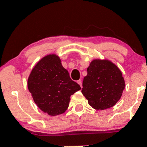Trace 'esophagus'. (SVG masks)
<instances>
[{
	"instance_id": "34e87169",
	"label": "esophagus",
	"mask_w": 147,
	"mask_h": 147,
	"mask_svg": "<svg viewBox=\"0 0 147 147\" xmlns=\"http://www.w3.org/2000/svg\"><path fill=\"white\" fill-rule=\"evenodd\" d=\"M77 83L79 84V85H80L81 87H82V80H79V81H77Z\"/></svg>"
}]
</instances>
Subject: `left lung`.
<instances>
[{"mask_svg": "<svg viewBox=\"0 0 147 147\" xmlns=\"http://www.w3.org/2000/svg\"><path fill=\"white\" fill-rule=\"evenodd\" d=\"M82 92L89 105L96 110L114 106L122 96L125 82L122 73L108 61L94 60L84 78Z\"/></svg>", "mask_w": 147, "mask_h": 147, "instance_id": "left-lung-1", "label": "left lung"}]
</instances>
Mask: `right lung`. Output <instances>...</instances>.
<instances>
[{"label": "right lung", "instance_id": "right-lung-1", "mask_svg": "<svg viewBox=\"0 0 147 147\" xmlns=\"http://www.w3.org/2000/svg\"><path fill=\"white\" fill-rule=\"evenodd\" d=\"M28 89L39 108L55 116L67 110L70 97L81 87L70 78L60 58L49 55L32 69L28 79Z\"/></svg>", "mask_w": 147, "mask_h": 147}]
</instances>
